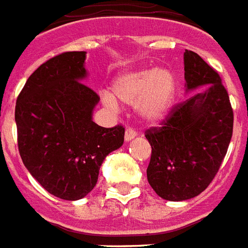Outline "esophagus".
Listing matches in <instances>:
<instances>
[{"instance_id":"esophagus-1","label":"esophagus","mask_w":248,"mask_h":248,"mask_svg":"<svg viewBox=\"0 0 248 248\" xmlns=\"http://www.w3.org/2000/svg\"><path fill=\"white\" fill-rule=\"evenodd\" d=\"M135 137H137V131L134 129H131V127H127L126 131H124V140H126V142H130V140L133 138H135Z\"/></svg>"}]
</instances>
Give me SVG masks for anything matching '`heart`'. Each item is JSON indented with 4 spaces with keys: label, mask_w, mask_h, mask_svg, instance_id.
<instances>
[{
    "label": "heart",
    "mask_w": 248,
    "mask_h": 248,
    "mask_svg": "<svg viewBox=\"0 0 248 248\" xmlns=\"http://www.w3.org/2000/svg\"><path fill=\"white\" fill-rule=\"evenodd\" d=\"M175 93V76L168 69L146 68L117 76L111 85V94L102 93V101L109 108L117 105L115 100L127 105H137L143 119L156 124L170 111Z\"/></svg>",
    "instance_id": "b5f03b06"
}]
</instances>
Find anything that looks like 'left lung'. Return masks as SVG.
Wrapping results in <instances>:
<instances>
[{
    "instance_id": "1",
    "label": "left lung",
    "mask_w": 248,
    "mask_h": 248,
    "mask_svg": "<svg viewBox=\"0 0 248 248\" xmlns=\"http://www.w3.org/2000/svg\"><path fill=\"white\" fill-rule=\"evenodd\" d=\"M186 92L200 89L172 108L159 127L146 131L151 144L147 180L168 201L193 199L217 175L232 135V104L216 69L185 49Z\"/></svg>"
}]
</instances>
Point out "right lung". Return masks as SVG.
<instances>
[{"label": "right lung", "mask_w": 248, "mask_h": 248, "mask_svg": "<svg viewBox=\"0 0 248 248\" xmlns=\"http://www.w3.org/2000/svg\"><path fill=\"white\" fill-rule=\"evenodd\" d=\"M84 51L56 55L27 78L16 98L18 150L31 176L55 197L75 201L97 184L100 167L124 144V127L93 122L100 101L82 84Z\"/></svg>", "instance_id": "right-lung-1"}]
</instances>
